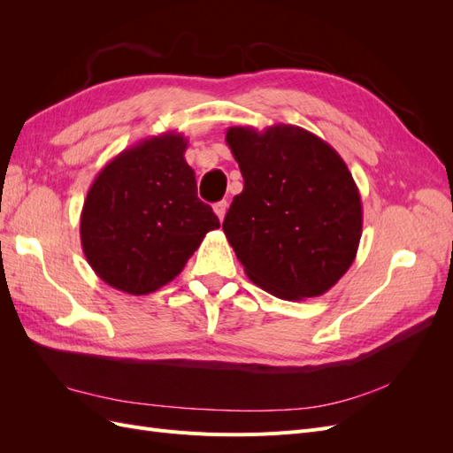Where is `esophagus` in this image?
I'll use <instances>...</instances> for the list:
<instances>
[{
  "instance_id": "obj_1",
  "label": "esophagus",
  "mask_w": 453,
  "mask_h": 453,
  "mask_svg": "<svg viewBox=\"0 0 453 453\" xmlns=\"http://www.w3.org/2000/svg\"><path fill=\"white\" fill-rule=\"evenodd\" d=\"M226 208H228V203H226L225 200H223V202H217V203L213 205V211L217 213V217H219V221H223V219H225Z\"/></svg>"
}]
</instances>
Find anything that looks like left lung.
Returning <instances> with one entry per match:
<instances>
[{"label":"left lung","instance_id":"obj_1","mask_svg":"<svg viewBox=\"0 0 453 453\" xmlns=\"http://www.w3.org/2000/svg\"><path fill=\"white\" fill-rule=\"evenodd\" d=\"M243 190L223 221L248 278L283 300L319 296L344 276L363 232L359 188L346 162L293 125L226 130Z\"/></svg>","mask_w":453,"mask_h":453}]
</instances>
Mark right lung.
<instances>
[{
	"mask_svg": "<svg viewBox=\"0 0 453 453\" xmlns=\"http://www.w3.org/2000/svg\"><path fill=\"white\" fill-rule=\"evenodd\" d=\"M187 140H142L96 175L81 211V245L96 276L128 295L170 283L219 219L196 196Z\"/></svg>",
	"mask_w": 453,
	"mask_h": 453,
	"instance_id": "obj_1",
	"label": "right lung"
}]
</instances>
